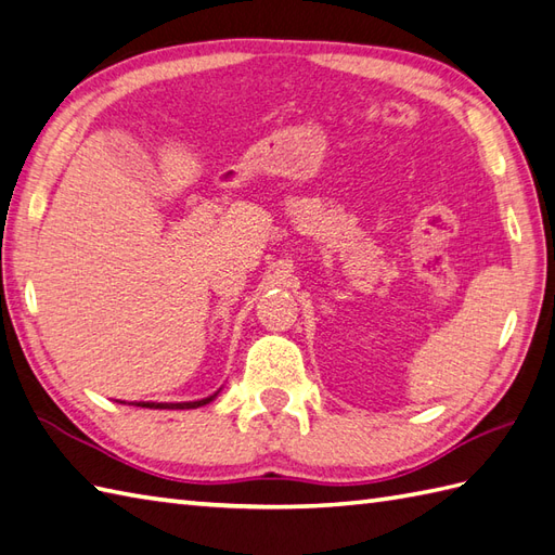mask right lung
Returning a JSON list of instances; mask_svg holds the SVG:
<instances>
[{"label":"right lung","mask_w":555,"mask_h":555,"mask_svg":"<svg viewBox=\"0 0 555 555\" xmlns=\"http://www.w3.org/2000/svg\"><path fill=\"white\" fill-rule=\"evenodd\" d=\"M211 398L205 400H197V402H176V404H155V402H137V408H167V410H191V408H202V404L211 402Z\"/></svg>","instance_id":"1"}]
</instances>
